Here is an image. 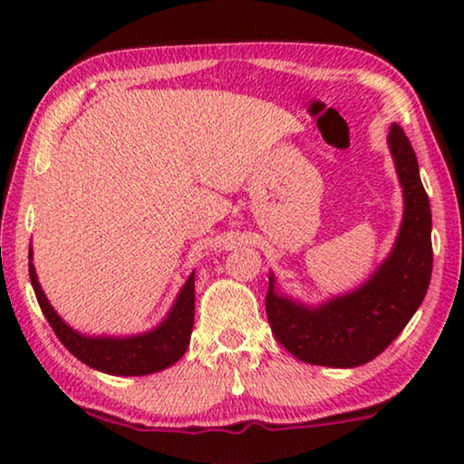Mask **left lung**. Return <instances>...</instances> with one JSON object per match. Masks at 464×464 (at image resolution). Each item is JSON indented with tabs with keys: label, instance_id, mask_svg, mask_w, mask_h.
Instances as JSON below:
<instances>
[{
	"label": "left lung",
	"instance_id": "1",
	"mask_svg": "<svg viewBox=\"0 0 464 464\" xmlns=\"http://www.w3.org/2000/svg\"><path fill=\"white\" fill-rule=\"evenodd\" d=\"M389 148L403 188V221L391 256L346 295L310 308L275 291L270 275L266 314L275 338L300 361L325 367H357L376 359L420 306L433 272L430 205L418 160L399 124Z\"/></svg>",
	"mask_w": 464,
	"mask_h": 464
}]
</instances>
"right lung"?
<instances>
[{
  "label": "right lung",
  "mask_w": 464,
  "mask_h": 464,
  "mask_svg": "<svg viewBox=\"0 0 464 464\" xmlns=\"http://www.w3.org/2000/svg\"><path fill=\"white\" fill-rule=\"evenodd\" d=\"M29 278L34 285L37 304H40L56 338L63 342V346L73 357H78L82 363L92 367V370L111 373V376H148V373L167 370L188 351L194 327V272L181 287L167 319L151 332L129 335V338H111V335L94 338V335L78 334L50 306L48 297L44 295L40 283H37L35 268L31 262Z\"/></svg>",
  "instance_id": "right-lung-1"
}]
</instances>
